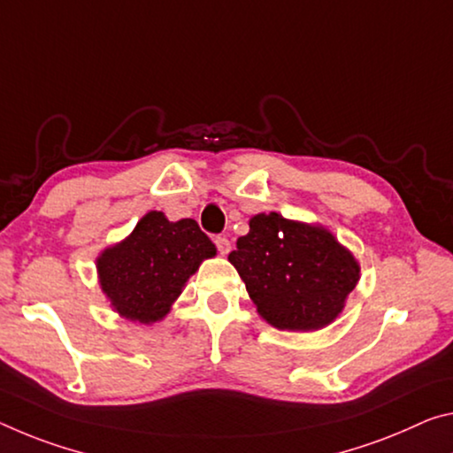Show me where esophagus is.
I'll return each mask as SVG.
<instances>
[{"instance_id": "obj_1", "label": "esophagus", "mask_w": 453, "mask_h": 453, "mask_svg": "<svg viewBox=\"0 0 453 453\" xmlns=\"http://www.w3.org/2000/svg\"><path fill=\"white\" fill-rule=\"evenodd\" d=\"M213 242H215V246H218V252L221 256L229 254V250H232V243H229V240L226 238V235H215Z\"/></svg>"}]
</instances>
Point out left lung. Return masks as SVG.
I'll use <instances>...</instances> for the list:
<instances>
[{"instance_id":"1","label":"left lung","mask_w":453,"mask_h":453,"mask_svg":"<svg viewBox=\"0 0 453 453\" xmlns=\"http://www.w3.org/2000/svg\"><path fill=\"white\" fill-rule=\"evenodd\" d=\"M257 312L282 330H317L342 311L358 264L325 227L260 213L229 254Z\"/></svg>"}]
</instances>
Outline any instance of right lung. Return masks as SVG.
<instances>
[{
  "mask_svg": "<svg viewBox=\"0 0 453 453\" xmlns=\"http://www.w3.org/2000/svg\"><path fill=\"white\" fill-rule=\"evenodd\" d=\"M215 256L211 240L196 219L169 221L149 211L125 242L98 257L100 286L125 319L161 320L205 257Z\"/></svg>",
  "mask_w": 453,
  "mask_h": 453,
  "instance_id": "add662e5",
  "label": "right lung"
}]
</instances>
